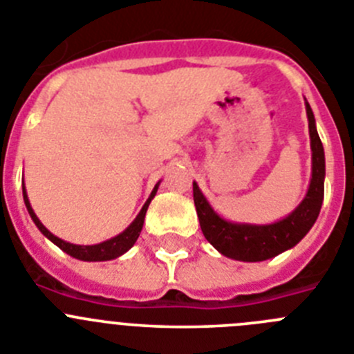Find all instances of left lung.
Returning a JSON list of instances; mask_svg holds the SVG:
<instances>
[{
  "mask_svg": "<svg viewBox=\"0 0 354 354\" xmlns=\"http://www.w3.org/2000/svg\"><path fill=\"white\" fill-rule=\"evenodd\" d=\"M305 108L308 118V134H310L312 177L305 198L286 218L268 225L228 221L211 207L204 193L200 192L198 184L193 183V200H195L200 228L205 239L225 257L243 262L268 261L298 245L314 227L323 205L326 168H324L323 143L315 129L312 108L306 101Z\"/></svg>",
  "mask_w": 354,
  "mask_h": 354,
  "instance_id": "obj_1",
  "label": "left lung"
}]
</instances>
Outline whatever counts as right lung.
<instances>
[{
    "label": "right lung",
    "instance_id": "add662e5",
    "mask_svg": "<svg viewBox=\"0 0 354 354\" xmlns=\"http://www.w3.org/2000/svg\"><path fill=\"white\" fill-rule=\"evenodd\" d=\"M158 187H159V183L156 184L154 189H152V193H150V196L147 198L145 204H143L142 211L138 212V216L134 218L133 223H131L129 227L124 230V232H120L118 236L111 237V239H108V241H102V243H99V245H88V246L72 245V243H67V241L60 239V237H56L55 234L49 232L48 228L42 225V221L37 218V214L33 212V209H31L30 200H28V195H26V187H24V186H23V196H24V204H26V209H28V212H30L33 223L37 225V228H39L40 232L48 237L51 243H55L58 248L64 250L65 253H68L71 257L77 259V261L101 262V261H111V259L120 257V255H124L127 250L133 248V245L136 243V239L140 237V232H142L143 221H145L147 209H149V204L152 202V198L156 196V193H158Z\"/></svg>",
    "mask_w": 354,
    "mask_h": 354
}]
</instances>
